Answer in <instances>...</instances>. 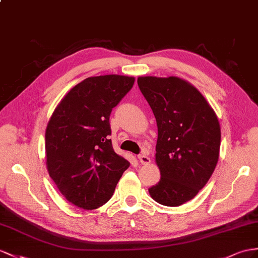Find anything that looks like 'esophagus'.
I'll list each match as a JSON object with an SVG mask.
<instances>
[{"label": "esophagus", "instance_id": "obj_1", "mask_svg": "<svg viewBox=\"0 0 258 258\" xmlns=\"http://www.w3.org/2000/svg\"><path fill=\"white\" fill-rule=\"evenodd\" d=\"M138 159H140V162L142 163V164H148V163H150V158L146 155V154H141V155H138Z\"/></svg>", "mask_w": 258, "mask_h": 258}]
</instances>
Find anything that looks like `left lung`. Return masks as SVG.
Wrapping results in <instances>:
<instances>
[{
  "mask_svg": "<svg viewBox=\"0 0 258 258\" xmlns=\"http://www.w3.org/2000/svg\"><path fill=\"white\" fill-rule=\"evenodd\" d=\"M137 84L158 126L156 162L161 177L149 194L164 206H180L194 198L214 172L219 121L201 92L179 77H138Z\"/></svg>",
  "mask_w": 258,
  "mask_h": 258,
  "instance_id": "obj_1",
  "label": "left lung"
}]
</instances>
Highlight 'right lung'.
Returning <instances> with one entry per match:
<instances>
[{
    "label": "right lung",
    "mask_w": 258,
    "mask_h": 258,
    "mask_svg": "<svg viewBox=\"0 0 258 258\" xmlns=\"http://www.w3.org/2000/svg\"><path fill=\"white\" fill-rule=\"evenodd\" d=\"M134 77H88L57 104L45 131L47 168L62 195L75 206L96 209L113 195L130 162L112 142L110 114L133 87Z\"/></svg>",
    "instance_id": "add662e5"
}]
</instances>
